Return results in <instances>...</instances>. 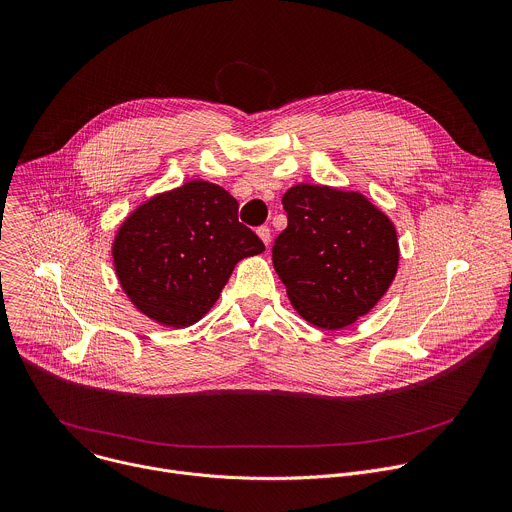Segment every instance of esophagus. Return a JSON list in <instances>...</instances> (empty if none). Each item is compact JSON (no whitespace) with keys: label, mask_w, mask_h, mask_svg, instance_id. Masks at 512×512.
I'll use <instances>...</instances> for the list:
<instances>
[{"label":"esophagus","mask_w":512,"mask_h":512,"mask_svg":"<svg viewBox=\"0 0 512 512\" xmlns=\"http://www.w3.org/2000/svg\"><path fill=\"white\" fill-rule=\"evenodd\" d=\"M257 235H259V239L265 243V247H269V243H271V229H269L267 225H263V227L257 229Z\"/></svg>","instance_id":"esophagus-1"}]
</instances>
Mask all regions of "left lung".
<instances>
[{
	"mask_svg": "<svg viewBox=\"0 0 512 512\" xmlns=\"http://www.w3.org/2000/svg\"><path fill=\"white\" fill-rule=\"evenodd\" d=\"M287 227L273 243V267L297 313L321 329L366 315L398 269L392 221L360 193L295 185L283 199Z\"/></svg>",
	"mask_w": 512,
	"mask_h": 512,
	"instance_id": "1",
	"label": "left lung"
}]
</instances>
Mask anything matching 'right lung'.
I'll return each instance as SVG.
<instances>
[{
    "instance_id": "obj_1",
    "label": "right lung",
    "mask_w": 512,
    "mask_h": 512,
    "mask_svg": "<svg viewBox=\"0 0 512 512\" xmlns=\"http://www.w3.org/2000/svg\"><path fill=\"white\" fill-rule=\"evenodd\" d=\"M219 185L189 181L140 205L118 229L112 257L130 301L150 319L189 327L219 299L235 265L263 253Z\"/></svg>"
}]
</instances>
